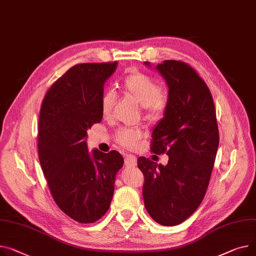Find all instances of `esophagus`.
Returning a JSON list of instances; mask_svg holds the SVG:
<instances>
[{"label":"esophagus","mask_w":256,"mask_h":256,"mask_svg":"<svg viewBox=\"0 0 256 256\" xmlns=\"http://www.w3.org/2000/svg\"><path fill=\"white\" fill-rule=\"evenodd\" d=\"M124 164L126 166H134L137 164V158L132 156V154H126L124 158Z\"/></svg>","instance_id":"esophagus-1"}]
</instances>
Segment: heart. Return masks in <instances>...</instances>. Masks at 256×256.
I'll return each mask as SVG.
<instances>
[{"label":"heart","mask_w":256,"mask_h":256,"mask_svg":"<svg viewBox=\"0 0 256 256\" xmlns=\"http://www.w3.org/2000/svg\"><path fill=\"white\" fill-rule=\"evenodd\" d=\"M122 90L141 106L143 116L149 122L160 120L168 108L166 94L160 90V84L154 79L142 72L132 71L126 75L122 84ZM115 98L112 90H106L102 94L100 108L103 117L110 116ZM142 136V130L138 128H122L116 132L115 140L122 147L134 148Z\"/></svg>","instance_id":"obj_1"}]
</instances>
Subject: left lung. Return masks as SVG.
I'll list each match as a JSON object with an SVG mask.
<instances>
[{"label":"left lung","mask_w":256,"mask_h":256,"mask_svg":"<svg viewBox=\"0 0 256 256\" xmlns=\"http://www.w3.org/2000/svg\"><path fill=\"white\" fill-rule=\"evenodd\" d=\"M151 66L150 62H145ZM156 69L168 85V108L152 132L151 151L166 153V166L144 156V205L158 224H180L200 206L208 188L219 144L211 92L192 68L164 60Z\"/></svg>","instance_id":"left-lung-1"}]
</instances>
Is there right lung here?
I'll return each instance as SVG.
<instances>
[{
  "label": "right lung",
  "instance_id": "1",
  "mask_svg": "<svg viewBox=\"0 0 256 256\" xmlns=\"http://www.w3.org/2000/svg\"><path fill=\"white\" fill-rule=\"evenodd\" d=\"M117 62L79 64L48 90L39 117L38 153L60 209L80 224H94L108 211L124 158L88 149V130L102 122L100 100Z\"/></svg>",
  "mask_w": 256,
  "mask_h": 256
}]
</instances>
